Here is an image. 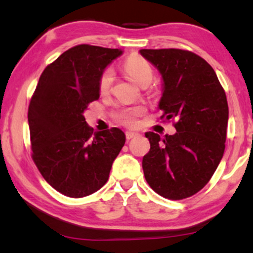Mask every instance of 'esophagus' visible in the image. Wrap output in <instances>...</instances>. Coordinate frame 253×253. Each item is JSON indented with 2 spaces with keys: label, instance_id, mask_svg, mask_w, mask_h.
Listing matches in <instances>:
<instances>
[{
  "label": "esophagus",
  "instance_id": "obj_1",
  "mask_svg": "<svg viewBox=\"0 0 253 253\" xmlns=\"http://www.w3.org/2000/svg\"><path fill=\"white\" fill-rule=\"evenodd\" d=\"M139 133L137 131H133V130H127L126 131V138L127 139H131L133 137H136V136H138Z\"/></svg>",
  "mask_w": 253,
  "mask_h": 253
}]
</instances>
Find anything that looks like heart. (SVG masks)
<instances>
[{"mask_svg": "<svg viewBox=\"0 0 253 253\" xmlns=\"http://www.w3.org/2000/svg\"><path fill=\"white\" fill-rule=\"evenodd\" d=\"M124 69H125L126 73L130 76L134 81L142 86H146L151 83L152 79H153L154 72L152 66L150 65L145 58L138 55H131L128 57L125 64H124ZM114 71L110 67L103 70L100 74L99 78V91L100 93L105 94L109 92L111 89L112 83H114ZM145 109L141 106H136L131 108H126L117 112L116 118H117L120 123L127 126H134L137 123V118L144 115Z\"/></svg>", "mask_w": 253, "mask_h": 253, "instance_id": "heart-1", "label": "heart"}]
</instances>
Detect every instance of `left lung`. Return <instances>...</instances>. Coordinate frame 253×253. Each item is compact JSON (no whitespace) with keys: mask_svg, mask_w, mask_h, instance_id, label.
I'll use <instances>...</instances> for the list:
<instances>
[{"mask_svg":"<svg viewBox=\"0 0 253 253\" xmlns=\"http://www.w3.org/2000/svg\"><path fill=\"white\" fill-rule=\"evenodd\" d=\"M160 71L163 122L175 119L177 133H145L151 144L143 158L147 183L156 194L181 200L202 190L217 169L225 150L228 106L215 71L189 50L141 49Z\"/></svg>","mask_w":253,"mask_h":253,"instance_id":"8db88e82","label":"left lung"}]
</instances>
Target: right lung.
<instances>
[{
  "mask_svg": "<svg viewBox=\"0 0 253 253\" xmlns=\"http://www.w3.org/2000/svg\"><path fill=\"white\" fill-rule=\"evenodd\" d=\"M123 51L78 45L40 75L28 109L33 160L54 189L72 198L99 190L125 144L119 128L93 131L83 112L99 99V78Z\"/></svg>",
  "mask_w": 253,
  "mask_h": 253,
  "instance_id": "obj_1",
  "label": "right lung"
}]
</instances>
